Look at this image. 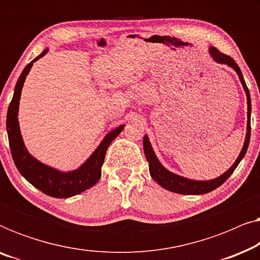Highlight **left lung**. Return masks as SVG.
I'll return each instance as SVG.
<instances>
[{
    "label": "left lung",
    "instance_id": "8db88e82",
    "mask_svg": "<svg viewBox=\"0 0 260 260\" xmlns=\"http://www.w3.org/2000/svg\"><path fill=\"white\" fill-rule=\"evenodd\" d=\"M209 55L212 56V59L214 60L215 62L218 63H223V65H227L231 69L236 71V73L239 77V80L241 85H243V88L245 91V94H246V101H247V126H246V136H245L244 145L241 148V151L239 156H238L236 162L233 163L232 166L230 167L229 169L226 170L225 173L221 174V175L215 177L213 180H206V181H199V180H190L187 179V177H183L181 175H177L175 173H172L168 170L166 167L162 166V163L159 162V159L156 156L154 149L151 147L150 141H149V137L147 135H144L143 137V149H144V155L147 157V161L149 162V172H150V175L152 179H154L156 182H157L159 186H162L165 189L174 191V193L177 194H184V195H201L209 193V191L214 190L219 186L225 182V181L229 179V177L232 175V173L236 170V168L239 165L241 159L244 158L245 154H246L248 143H250V137H251V97H250V91L246 86V83H245L243 73L239 69V66L237 65V62L231 58L229 55H225L223 53L218 51L213 46H209Z\"/></svg>",
    "mask_w": 260,
    "mask_h": 260
}]
</instances>
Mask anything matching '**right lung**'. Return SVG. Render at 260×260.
<instances>
[{"label":"right lung","mask_w":260,"mask_h":260,"mask_svg":"<svg viewBox=\"0 0 260 260\" xmlns=\"http://www.w3.org/2000/svg\"><path fill=\"white\" fill-rule=\"evenodd\" d=\"M47 52L48 48H45L40 55H38L24 67L21 73L15 88H14V95L9 104L8 113H7V133H8L10 151H12L14 163L21 175L48 197L66 199L83 193L98 182L102 176V166L104 163L106 150L111 142L122 133L125 124H120L116 129L106 134L86 161L79 168L70 170V172H61V170L53 168L31 156L24 145L20 130L19 118H17L20 98L24 80H26L31 66L37 60L46 55Z\"/></svg>","instance_id":"obj_1"}]
</instances>
